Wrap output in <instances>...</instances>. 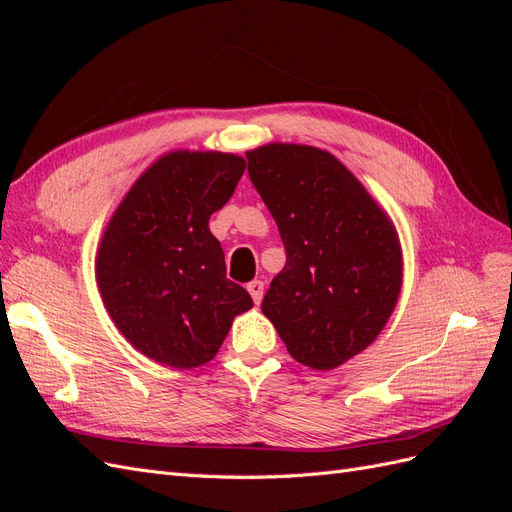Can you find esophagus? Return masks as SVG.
<instances>
[{
	"instance_id": "esophagus-1",
	"label": "esophagus",
	"mask_w": 512,
	"mask_h": 512,
	"mask_svg": "<svg viewBox=\"0 0 512 512\" xmlns=\"http://www.w3.org/2000/svg\"><path fill=\"white\" fill-rule=\"evenodd\" d=\"M247 292L252 294V299H254V303L258 305L260 301H262V294H265V284H262L260 280H254V282H250L247 284Z\"/></svg>"
}]
</instances>
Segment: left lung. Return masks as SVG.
Returning a JSON list of instances; mask_svg holds the SVG:
<instances>
[{"label":"left lung","instance_id":"obj_1","mask_svg":"<svg viewBox=\"0 0 512 512\" xmlns=\"http://www.w3.org/2000/svg\"><path fill=\"white\" fill-rule=\"evenodd\" d=\"M280 230L286 265L262 299L294 361L327 371L365 350L395 309V228L331 153L273 143L245 153Z\"/></svg>","mask_w":512,"mask_h":512}]
</instances>
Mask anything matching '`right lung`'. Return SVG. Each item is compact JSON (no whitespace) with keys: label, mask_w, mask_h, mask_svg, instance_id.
<instances>
[{"label":"right lung","mask_w":512,"mask_h":512,"mask_svg":"<svg viewBox=\"0 0 512 512\" xmlns=\"http://www.w3.org/2000/svg\"><path fill=\"white\" fill-rule=\"evenodd\" d=\"M243 170L232 153H168L132 185L104 232L96 267L104 305L128 342L162 365L211 361L232 318L254 305L226 277L209 230Z\"/></svg>","instance_id":"obj_1"}]
</instances>
